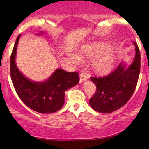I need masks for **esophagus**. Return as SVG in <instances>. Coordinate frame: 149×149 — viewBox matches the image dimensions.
<instances>
[{"label": "esophagus", "mask_w": 149, "mask_h": 149, "mask_svg": "<svg viewBox=\"0 0 149 149\" xmlns=\"http://www.w3.org/2000/svg\"><path fill=\"white\" fill-rule=\"evenodd\" d=\"M88 79V75L86 73L82 72L80 74V80H79V83H83V82H85V80Z\"/></svg>", "instance_id": "esophagus-1"}]
</instances>
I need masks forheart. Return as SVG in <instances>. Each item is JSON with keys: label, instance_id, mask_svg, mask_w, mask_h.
I'll use <instances>...</instances> for the list:
<instances>
[{"label": "heart", "instance_id": "b5f03b06", "mask_svg": "<svg viewBox=\"0 0 149 149\" xmlns=\"http://www.w3.org/2000/svg\"><path fill=\"white\" fill-rule=\"evenodd\" d=\"M107 45L97 43L85 47L82 50L83 57L92 62V68L95 72L106 74L111 71L114 65V57L111 52H107ZM69 58L73 64L79 66L83 64V59L78 54L71 52Z\"/></svg>", "mask_w": 149, "mask_h": 149}]
</instances>
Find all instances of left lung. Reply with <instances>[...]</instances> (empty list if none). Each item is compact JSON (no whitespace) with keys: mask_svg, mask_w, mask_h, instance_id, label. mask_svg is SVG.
<instances>
[{"mask_svg":"<svg viewBox=\"0 0 149 149\" xmlns=\"http://www.w3.org/2000/svg\"><path fill=\"white\" fill-rule=\"evenodd\" d=\"M135 56L130 66L121 62L113 72L102 78L91 77L97 91L90 100V107L97 112L109 113L124 106L130 99L137 84L140 71V52L133 41Z\"/></svg>","mask_w":149,"mask_h":149,"instance_id":"left-lung-1","label":"left lung"}]
</instances>
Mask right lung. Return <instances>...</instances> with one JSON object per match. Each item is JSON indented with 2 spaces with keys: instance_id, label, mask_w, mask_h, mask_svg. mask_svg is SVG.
<instances>
[{
  "instance_id": "add662e5",
  "label": "right lung",
  "mask_w": 149,
  "mask_h": 149,
  "mask_svg": "<svg viewBox=\"0 0 149 149\" xmlns=\"http://www.w3.org/2000/svg\"><path fill=\"white\" fill-rule=\"evenodd\" d=\"M43 34L40 32L38 35ZM19 35L10 57V76L17 94L29 108L40 113H51L59 111L64 104L65 91L79 83L76 72L56 69L47 80L36 82L21 73L15 62Z\"/></svg>"
}]
</instances>
